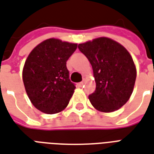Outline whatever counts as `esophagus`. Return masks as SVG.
<instances>
[{
    "mask_svg": "<svg viewBox=\"0 0 154 154\" xmlns=\"http://www.w3.org/2000/svg\"><path fill=\"white\" fill-rule=\"evenodd\" d=\"M83 85H84V82H82L78 83V86H80V87H82Z\"/></svg>",
    "mask_w": 154,
    "mask_h": 154,
    "instance_id": "34e87169",
    "label": "esophagus"
}]
</instances>
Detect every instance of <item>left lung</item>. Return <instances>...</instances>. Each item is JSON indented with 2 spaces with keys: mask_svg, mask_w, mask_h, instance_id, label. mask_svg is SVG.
<instances>
[{
  "mask_svg": "<svg viewBox=\"0 0 154 154\" xmlns=\"http://www.w3.org/2000/svg\"><path fill=\"white\" fill-rule=\"evenodd\" d=\"M78 48L91 63L96 88L89 95L94 109L112 112L131 97L136 78L131 55L123 45L109 37H98L81 43Z\"/></svg>",
  "mask_w": 154,
  "mask_h": 154,
  "instance_id": "8db88e82",
  "label": "left lung"
}]
</instances>
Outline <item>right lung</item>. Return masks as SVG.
<instances>
[{"mask_svg": "<svg viewBox=\"0 0 154 154\" xmlns=\"http://www.w3.org/2000/svg\"><path fill=\"white\" fill-rule=\"evenodd\" d=\"M77 47V43L50 38L28 54L23 81L31 103L41 112L54 114L68 106L76 87L69 79L66 62Z\"/></svg>", "mask_w": 154, "mask_h": 154, "instance_id": "obj_1", "label": "right lung"}]
</instances>
